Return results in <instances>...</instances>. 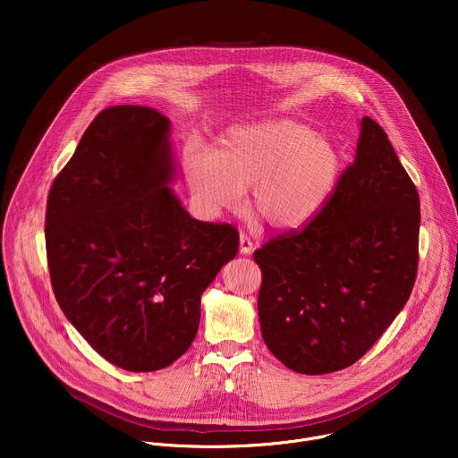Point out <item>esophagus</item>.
Here are the masks:
<instances>
[{"instance_id":"esophagus-1","label":"esophagus","mask_w":458,"mask_h":458,"mask_svg":"<svg viewBox=\"0 0 458 458\" xmlns=\"http://www.w3.org/2000/svg\"><path fill=\"white\" fill-rule=\"evenodd\" d=\"M239 244H241V253H251V250H253V241L244 233V232H241V235H239Z\"/></svg>"}]
</instances>
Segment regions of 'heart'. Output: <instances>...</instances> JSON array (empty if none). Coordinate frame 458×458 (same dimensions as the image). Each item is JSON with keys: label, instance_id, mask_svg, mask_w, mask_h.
Returning <instances> with one entry per match:
<instances>
[{"label": "heart", "instance_id": "b5f03b06", "mask_svg": "<svg viewBox=\"0 0 458 458\" xmlns=\"http://www.w3.org/2000/svg\"><path fill=\"white\" fill-rule=\"evenodd\" d=\"M195 201L208 216L237 212L244 188L272 228L306 225L330 198L339 177V154L330 141L293 121L237 128L216 154L193 148L184 159Z\"/></svg>", "mask_w": 458, "mask_h": 458}]
</instances>
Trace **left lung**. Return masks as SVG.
Listing matches in <instances>:
<instances>
[{"label":"left lung","mask_w":458,"mask_h":458,"mask_svg":"<svg viewBox=\"0 0 458 458\" xmlns=\"http://www.w3.org/2000/svg\"><path fill=\"white\" fill-rule=\"evenodd\" d=\"M353 163L301 228L253 251L268 350L322 375L357 362L404 308L419 268V191L384 128L362 117Z\"/></svg>","instance_id":"obj_1"}]
</instances>
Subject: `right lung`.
I'll use <instances>...</instances> for the list:
<instances>
[{
  "instance_id": "1",
  "label": "right lung",
  "mask_w": 458,
  "mask_h": 458,
  "mask_svg": "<svg viewBox=\"0 0 458 458\" xmlns=\"http://www.w3.org/2000/svg\"><path fill=\"white\" fill-rule=\"evenodd\" d=\"M168 130L148 106L101 110L47 199L55 301L103 359L128 371L163 369L190 348L201 293L239 250L235 226L193 219L166 184Z\"/></svg>"
}]
</instances>
